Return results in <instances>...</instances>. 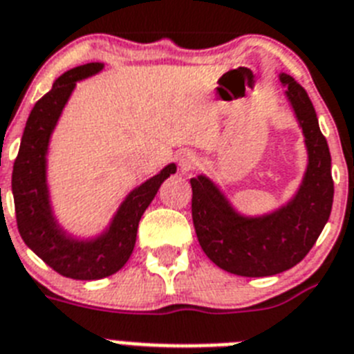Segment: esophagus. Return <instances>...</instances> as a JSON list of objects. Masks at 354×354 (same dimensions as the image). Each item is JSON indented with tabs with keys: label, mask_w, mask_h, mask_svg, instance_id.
I'll return each instance as SVG.
<instances>
[{
	"label": "esophagus",
	"mask_w": 354,
	"mask_h": 354,
	"mask_svg": "<svg viewBox=\"0 0 354 354\" xmlns=\"http://www.w3.org/2000/svg\"><path fill=\"white\" fill-rule=\"evenodd\" d=\"M196 162H198V156L192 151H182V153L178 154V165H180L182 171L192 169L196 165Z\"/></svg>",
	"instance_id": "obj_1"
}]
</instances>
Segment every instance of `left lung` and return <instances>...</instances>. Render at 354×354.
Returning a JSON list of instances; mask_svg holds the SVG:
<instances>
[{"label": "left lung", "instance_id": "1", "mask_svg": "<svg viewBox=\"0 0 354 354\" xmlns=\"http://www.w3.org/2000/svg\"><path fill=\"white\" fill-rule=\"evenodd\" d=\"M279 81L308 151L295 194L272 212L245 216L209 176L191 178L192 221L201 248L219 268L241 277L275 275L301 263L319 239L333 205L331 154L313 104L293 77L281 73Z\"/></svg>", "mask_w": 354, "mask_h": 354}]
</instances>
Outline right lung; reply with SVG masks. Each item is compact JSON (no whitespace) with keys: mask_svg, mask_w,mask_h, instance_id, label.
Returning <instances> with one entry per match:
<instances>
[{"mask_svg":"<svg viewBox=\"0 0 354 354\" xmlns=\"http://www.w3.org/2000/svg\"><path fill=\"white\" fill-rule=\"evenodd\" d=\"M102 68L104 62H88L55 79L52 90L30 111L12 171V194L23 241L50 268L79 281L109 277L127 263L135 248L142 214L154 200L160 185L176 172V165L169 163L158 174L135 187L99 236L81 239L59 225L46 176L50 138L77 82L97 75Z\"/></svg>","mask_w":354,"mask_h":354,"instance_id":"1","label":"right lung"}]
</instances>
